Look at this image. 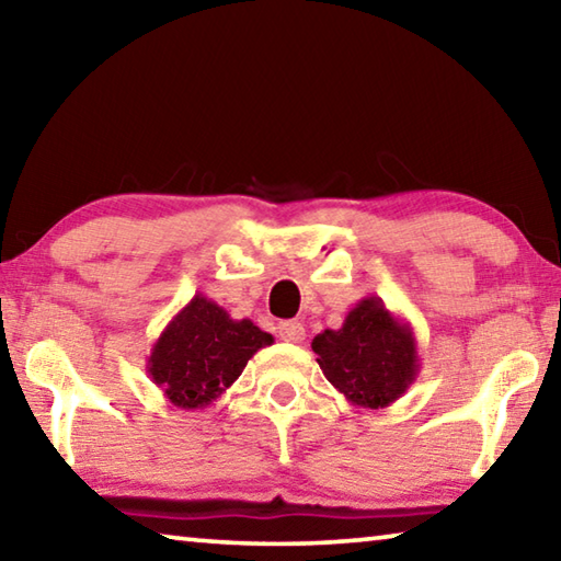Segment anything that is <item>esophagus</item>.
Here are the masks:
<instances>
[{
  "label": "esophagus",
  "mask_w": 561,
  "mask_h": 561,
  "mask_svg": "<svg viewBox=\"0 0 561 561\" xmlns=\"http://www.w3.org/2000/svg\"><path fill=\"white\" fill-rule=\"evenodd\" d=\"M277 331H279V339L289 341V344H299V341H304V336H307V331H304L299 321H282Z\"/></svg>",
  "instance_id": "obj_1"
}]
</instances>
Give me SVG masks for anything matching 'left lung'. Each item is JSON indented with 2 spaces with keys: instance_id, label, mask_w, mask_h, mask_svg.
Here are the masks:
<instances>
[{
  "instance_id": "obj_1",
  "label": "left lung",
  "mask_w": 561,
  "mask_h": 561,
  "mask_svg": "<svg viewBox=\"0 0 561 561\" xmlns=\"http://www.w3.org/2000/svg\"><path fill=\"white\" fill-rule=\"evenodd\" d=\"M311 348L327 381L358 408L391 405L421 371L413 327L378 297L360 299L341 329H324Z\"/></svg>"
}]
</instances>
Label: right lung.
Returning a JSON list of instances; mask_svg holds the SVG:
<instances>
[{"label": "right lung", "mask_w": 561, "mask_h": 561, "mask_svg": "<svg viewBox=\"0 0 561 561\" xmlns=\"http://www.w3.org/2000/svg\"><path fill=\"white\" fill-rule=\"evenodd\" d=\"M274 336L250 319H232L220 304L195 294L168 321L150 348L148 376L170 403L197 411L230 388Z\"/></svg>", "instance_id": "obj_1"}]
</instances>
